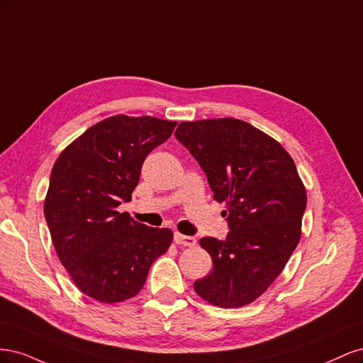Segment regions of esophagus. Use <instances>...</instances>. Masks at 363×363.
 <instances>
[{
    "label": "esophagus",
    "instance_id": "esophagus-1",
    "mask_svg": "<svg viewBox=\"0 0 363 363\" xmlns=\"http://www.w3.org/2000/svg\"><path fill=\"white\" fill-rule=\"evenodd\" d=\"M174 240H175V244L183 245V247H195V245H196V239H195V238L182 235V233H179V232L174 235Z\"/></svg>",
    "mask_w": 363,
    "mask_h": 363
}]
</instances>
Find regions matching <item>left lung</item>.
Masks as SVG:
<instances>
[{
	"mask_svg": "<svg viewBox=\"0 0 363 363\" xmlns=\"http://www.w3.org/2000/svg\"><path fill=\"white\" fill-rule=\"evenodd\" d=\"M175 138L207 175L213 200L224 203L230 232L203 238L213 269L194 283L201 298L224 309L265 292L286 267L301 238L306 188L289 152L242 119L184 121Z\"/></svg>",
	"mask_w": 363,
	"mask_h": 363,
	"instance_id": "8db88e82",
	"label": "left lung"
}]
</instances>
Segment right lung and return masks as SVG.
<instances>
[{
	"label": "right lung",
	"mask_w": 363,
	"mask_h": 363,
	"mask_svg": "<svg viewBox=\"0 0 363 363\" xmlns=\"http://www.w3.org/2000/svg\"><path fill=\"white\" fill-rule=\"evenodd\" d=\"M175 125L152 116L106 118L54 163L43 203L52 245L75 286L96 301L133 298L172 242L169 228L147 227L116 207L131 200L142 163Z\"/></svg>",
	"instance_id": "1"
}]
</instances>
